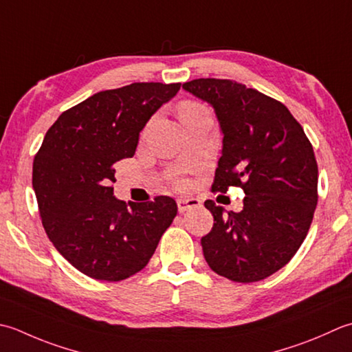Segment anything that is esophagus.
Masks as SVG:
<instances>
[{"mask_svg":"<svg viewBox=\"0 0 352 352\" xmlns=\"http://www.w3.org/2000/svg\"><path fill=\"white\" fill-rule=\"evenodd\" d=\"M177 206H178V212L184 213L186 210L198 208L199 206V199L198 198H189V197H182L177 199Z\"/></svg>","mask_w":352,"mask_h":352,"instance_id":"obj_1","label":"esophagus"}]
</instances>
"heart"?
I'll use <instances>...</instances> for the list:
<instances>
[{"label": "heart", "mask_w": 352, "mask_h": 352, "mask_svg": "<svg viewBox=\"0 0 352 352\" xmlns=\"http://www.w3.org/2000/svg\"><path fill=\"white\" fill-rule=\"evenodd\" d=\"M203 107L198 105V103H194V102H188V103H183L182 108H180V117L189 114V113H194V111H198V109H201ZM175 184L177 186H184V180H182V178H178V180H175Z\"/></svg>", "instance_id": "obj_1"}]
</instances>
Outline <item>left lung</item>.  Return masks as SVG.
<instances>
[{
	"mask_svg": "<svg viewBox=\"0 0 352 352\" xmlns=\"http://www.w3.org/2000/svg\"><path fill=\"white\" fill-rule=\"evenodd\" d=\"M183 88L210 103L223 131L212 190H244L241 212L208 199L213 227L201 238L206 263L233 282H256L290 263L318 204V162L304 128L284 103L230 79Z\"/></svg>",
	"mask_w": 352,
	"mask_h": 352,
	"instance_id": "obj_1",
	"label": "left lung"
}]
</instances>
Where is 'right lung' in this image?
Segmentation results:
<instances>
[{"label":"right lung","instance_id":"add662e5","mask_svg":"<svg viewBox=\"0 0 352 352\" xmlns=\"http://www.w3.org/2000/svg\"><path fill=\"white\" fill-rule=\"evenodd\" d=\"M182 84L135 82L93 94L62 113L33 160L47 236L87 276L117 282L146 267L174 221L170 197L128 203L113 195V168L133 157L140 131Z\"/></svg>","mask_w":352,"mask_h":352}]
</instances>
